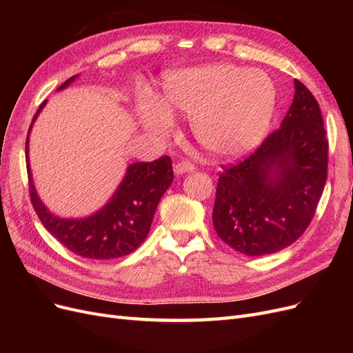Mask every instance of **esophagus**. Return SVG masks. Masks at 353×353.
<instances>
[{
    "label": "esophagus",
    "instance_id": "esophagus-1",
    "mask_svg": "<svg viewBox=\"0 0 353 353\" xmlns=\"http://www.w3.org/2000/svg\"><path fill=\"white\" fill-rule=\"evenodd\" d=\"M194 169H196L194 165L190 163V162H185V160H181V162H176L175 166H174L175 174H178V175L185 174V172H193Z\"/></svg>",
    "mask_w": 353,
    "mask_h": 353
}]
</instances>
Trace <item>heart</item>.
I'll return each mask as SVG.
<instances>
[{"mask_svg":"<svg viewBox=\"0 0 353 353\" xmlns=\"http://www.w3.org/2000/svg\"><path fill=\"white\" fill-rule=\"evenodd\" d=\"M163 103L141 108L143 123L160 135L174 126L170 112L191 119L196 141L213 157L231 159L258 147L276 109L274 81L262 70L212 65L170 74Z\"/></svg>","mask_w":353,"mask_h":353,"instance_id":"heart-1","label":"heart"}]
</instances>
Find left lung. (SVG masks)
Wrapping results in <instances>:
<instances>
[{
  "instance_id": "1",
  "label": "left lung",
  "mask_w": 353,
  "mask_h": 353,
  "mask_svg": "<svg viewBox=\"0 0 353 353\" xmlns=\"http://www.w3.org/2000/svg\"><path fill=\"white\" fill-rule=\"evenodd\" d=\"M294 100L280 128L237 163L222 165L213 227L248 256L279 252L311 223L327 181L328 140L318 101L294 81Z\"/></svg>"
}]
</instances>
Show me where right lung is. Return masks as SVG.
<instances>
[{
    "mask_svg": "<svg viewBox=\"0 0 353 353\" xmlns=\"http://www.w3.org/2000/svg\"><path fill=\"white\" fill-rule=\"evenodd\" d=\"M74 78L63 82L59 90L66 88ZM44 104L46 101L41 103L32 123ZM28 140L29 135L26 159ZM26 168L30 203L42 225L66 249L88 259L122 258L140 248L150 231L159 200L174 179L172 160L166 154L154 162L134 163L128 168L126 176L112 200L100 212L85 219H60L51 215L38 199L28 160Z\"/></svg>",
    "mask_w": 353,
    "mask_h": 353,
    "instance_id": "add662e5",
    "label": "right lung"
}]
</instances>
